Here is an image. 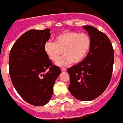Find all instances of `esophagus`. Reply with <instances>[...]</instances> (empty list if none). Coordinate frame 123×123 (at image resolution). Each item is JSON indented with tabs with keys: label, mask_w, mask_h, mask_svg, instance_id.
Listing matches in <instances>:
<instances>
[{
	"label": "esophagus",
	"mask_w": 123,
	"mask_h": 123,
	"mask_svg": "<svg viewBox=\"0 0 123 123\" xmlns=\"http://www.w3.org/2000/svg\"><path fill=\"white\" fill-rule=\"evenodd\" d=\"M61 70H62V72H66V71H67V68H61Z\"/></svg>",
	"instance_id": "34e87169"
}]
</instances>
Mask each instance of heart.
<instances>
[{
	"label": "heart",
	"instance_id": "heart-1",
	"mask_svg": "<svg viewBox=\"0 0 123 123\" xmlns=\"http://www.w3.org/2000/svg\"><path fill=\"white\" fill-rule=\"evenodd\" d=\"M92 40L86 33L65 31L55 38V43L48 41L44 45V51L51 60L56 62L60 56L65 54L56 64L60 67L72 63H79L88 53Z\"/></svg>",
	"mask_w": 123,
	"mask_h": 123
}]
</instances>
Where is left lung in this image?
Returning a JSON list of instances; mask_svg holds the SVG:
<instances>
[{
  "mask_svg": "<svg viewBox=\"0 0 123 123\" xmlns=\"http://www.w3.org/2000/svg\"><path fill=\"white\" fill-rule=\"evenodd\" d=\"M92 45L85 58L68 69V90L75 98L92 101L102 94L108 86L113 72L114 51L106 35L90 25L83 26Z\"/></svg>",
  "mask_w": 123,
  "mask_h": 123,
  "instance_id": "left-lung-1",
  "label": "left lung"
}]
</instances>
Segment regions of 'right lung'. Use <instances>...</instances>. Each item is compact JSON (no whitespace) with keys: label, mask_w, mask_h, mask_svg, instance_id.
Returning <instances> with one entry per match:
<instances>
[{"label":"right lung","mask_w":123,"mask_h":123,"mask_svg":"<svg viewBox=\"0 0 123 123\" xmlns=\"http://www.w3.org/2000/svg\"><path fill=\"white\" fill-rule=\"evenodd\" d=\"M50 31L49 29L26 31L13 44L9 55V74L13 86L24 100L37 106L49 102L61 73L44 51Z\"/></svg>","instance_id":"right-lung-1"}]
</instances>
